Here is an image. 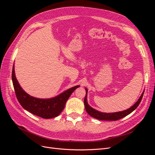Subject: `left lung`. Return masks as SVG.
I'll return each instance as SVG.
<instances>
[{
    "label": "left lung",
    "instance_id": "1",
    "mask_svg": "<svg viewBox=\"0 0 155 155\" xmlns=\"http://www.w3.org/2000/svg\"><path fill=\"white\" fill-rule=\"evenodd\" d=\"M86 90V96L85 99H84V104H85V110L87 112V113L91 116L92 117L94 118H96L97 120H107V121H116L120 120L121 118H124V117L127 116L130 113H131L133 111H134L139 104H140V102L142 101V97L143 95L144 91L142 92L141 96L140 97L138 100L135 103V104L130 107L129 109H127L124 111H120V112H112V113H105V112H101L98 111L97 110H95L94 109H93L92 107H91L90 105L88 104L87 102V92L88 90L87 88H85Z\"/></svg>",
    "mask_w": 155,
    "mask_h": 155
}]
</instances>
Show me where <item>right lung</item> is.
I'll list each match as a JSON object with an SVG mask.
<instances>
[{
    "label": "right lung",
    "mask_w": 155,
    "mask_h": 155,
    "mask_svg": "<svg viewBox=\"0 0 155 155\" xmlns=\"http://www.w3.org/2000/svg\"><path fill=\"white\" fill-rule=\"evenodd\" d=\"M12 81L18 102L26 110L43 118L49 119L58 116L64 109L65 104L79 85L70 88L59 95L49 99H40L30 96L20 86L17 80L14 70H12Z\"/></svg>",
    "instance_id": "obj_1"
}]
</instances>
